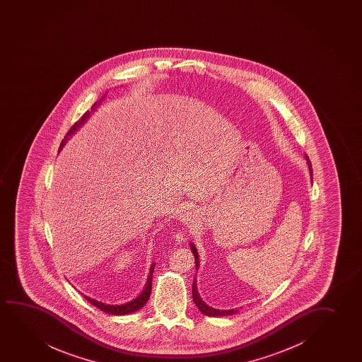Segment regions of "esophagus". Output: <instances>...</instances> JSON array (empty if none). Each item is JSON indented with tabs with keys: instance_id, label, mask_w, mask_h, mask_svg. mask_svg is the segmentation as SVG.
<instances>
[{
	"instance_id": "esophagus-1",
	"label": "esophagus",
	"mask_w": 362,
	"mask_h": 362,
	"mask_svg": "<svg viewBox=\"0 0 362 362\" xmlns=\"http://www.w3.org/2000/svg\"><path fill=\"white\" fill-rule=\"evenodd\" d=\"M197 216H198V214H197V211L195 210H188V211H185V214H184V220L185 221H192L193 223L194 220L197 218Z\"/></svg>"
}]
</instances>
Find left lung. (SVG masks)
<instances>
[{
	"label": "left lung",
	"instance_id": "8db88e82",
	"mask_svg": "<svg viewBox=\"0 0 362 362\" xmlns=\"http://www.w3.org/2000/svg\"><path fill=\"white\" fill-rule=\"evenodd\" d=\"M305 159H307L308 167H309V172H310V177L313 175V169H312V163H310V160L308 158L307 156H305ZM192 245V250H193L194 257H195V267L197 269L199 268V256L198 251H197V248L194 246L193 243H190ZM193 300L195 303V305L198 307L199 310L203 313L204 315H208V317H225V315H231V314H236L238 312V309H230V310H220V309H215L213 307H209L206 303L204 302L202 297H200V294H199L198 289H197V282L194 281L193 283Z\"/></svg>",
	"mask_w": 362,
	"mask_h": 362
}]
</instances>
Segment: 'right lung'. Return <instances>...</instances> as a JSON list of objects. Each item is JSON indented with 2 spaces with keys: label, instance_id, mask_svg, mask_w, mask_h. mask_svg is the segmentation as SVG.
Wrapping results in <instances>:
<instances>
[{
  "label": "right lung",
  "instance_id": "1",
  "mask_svg": "<svg viewBox=\"0 0 362 362\" xmlns=\"http://www.w3.org/2000/svg\"><path fill=\"white\" fill-rule=\"evenodd\" d=\"M100 103H103V99H101V101H99V103H95V104L93 105L91 111H94V110L99 106ZM90 115H91V112H90V111H86V112L81 116V119L71 126V129L68 131V134L65 136L64 139L62 141L59 151L62 149V147L64 146L65 142H66V139H69V136L74 134L75 131L79 129L81 124L86 122V119H89ZM154 266H156V263H153V264L151 266V269H149V276L148 278H147V283H146V286H144V291L141 292L139 296H137L134 299H132L131 302L115 305V304H106V303L99 302V300L88 297V296H84V298L90 303V304H93L95 307L99 308L100 310L107 313V314H112V315H124V314H129V313L137 312V310H139L141 308L144 307L146 303L148 302L149 296H151V291H152V276H153Z\"/></svg>",
  "mask_w": 362,
  "mask_h": 362
}]
</instances>
